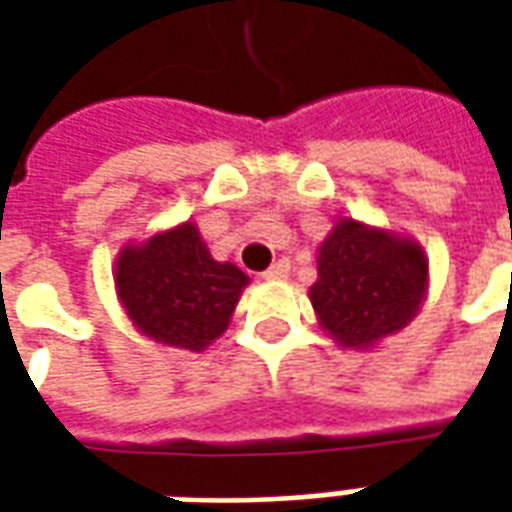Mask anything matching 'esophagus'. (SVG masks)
<instances>
[{
  "mask_svg": "<svg viewBox=\"0 0 512 512\" xmlns=\"http://www.w3.org/2000/svg\"><path fill=\"white\" fill-rule=\"evenodd\" d=\"M288 274H290V263H288V260H277V263L268 268L263 277H266L268 282H279V279H285V277H288Z\"/></svg>",
  "mask_w": 512,
  "mask_h": 512,
  "instance_id": "obj_1",
  "label": "esophagus"
}]
</instances>
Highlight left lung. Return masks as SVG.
<instances>
[{
	"label": "left lung",
	"mask_w": 512,
	"mask_h": 512,
	"mask_svg": "<svg viewBox=\"0 0 512 512\" xmlns=\"http://www.w3.org/2000/svg\"><path fill=\"white\" fill-rule=\"evenodd\" d=\"M310 301L321 329L345 351H370L403 332L428 299L430 263L408 233L337 219L318 244Z\"/></svg>",
	"instance_id": "1"
}]
</instances>
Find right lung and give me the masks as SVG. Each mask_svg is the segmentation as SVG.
Listing matches in <instances>:
<instances>
[{"label":"right lung","instance_id":"add662e5","mask_svg":"<svg viewBox=\"0 0 512 512\" xmlns=\"http://www.w3.org/2000/svg\"><path fill=\"white\" fill-rule=\"evenodd\" d=\"M115 293L136 332L161 348L205 351L230 326L249 285L241 268L213 260L200 227L180 222L120 246Z\"/></svg>","mask_w":512,"mask_h":512}]
</instances>
